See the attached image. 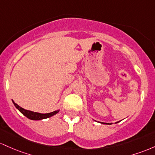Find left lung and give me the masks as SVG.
I'll return each mask as SVG.
<instances>
[{
    "instance_id": "obj_1",
    "label": "left lung",
    "mask_w": 155,
    "mask_h": 155,
    "mask_svg": "<svg viewBox=\"0 0 155 155\" xmlns=\"http://www.w3.org/2000/svg\"><path fill=\"white\" fill-rule=\"evenodd\" d=\"M119 122V121H118ZM118 122H116V123H118ZM102 124H111L110 123H102Z\"/></svg>"
}]
</instances>
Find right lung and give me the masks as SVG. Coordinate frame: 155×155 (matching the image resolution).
Wrapping results in <instances>:
<instances>
[{
	"label": "right lung",
	"instance_id": "obj_1",
	"mask_svg": "<svg viewBox=\"0 0 155 155\" xmlns=\"http://www.w3.org/2000/svg\"><path fill=\"white\" fill-rule=\"evenodd\" d=\"M12 102H13L14 105H15V107H16L24 116H26L28 119H31V120H41V119H47V118H50L51 117V116H53V115H55V114H56L59 111V110H55V111H53V112L49 113V114H40V113L33 112V111L25 110V109L22 108V107H20V106H19L17 104L15 103L13 100H12Z\"/></svg>",
	"mask_w": 155,
	"mask_h": 155
}]
</instances>
